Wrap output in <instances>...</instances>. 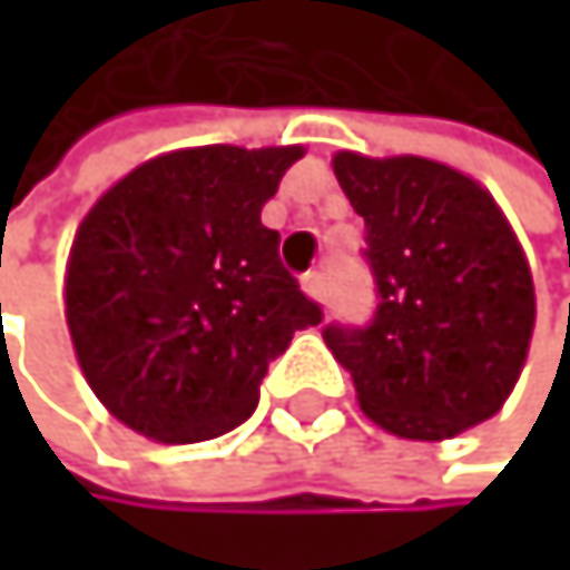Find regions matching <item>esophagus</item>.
Masks as SVG:
<instances>
[{
  "mask_svg": "<svg viewBox=\"0 0 570 570\" xmlns=\"http://www.w3.org/2000/svg\"><path fill=\"white\" fill-rule=\"evenodd\" d=\"M301 287H304V294L307 297H314V301H327V276L324 273H304L301 276Z\"/></svg>",
  "mask_w": 570,
  "mask_h": 570,
  "instance_id": "obj_1",
  "label": "esophagus"
}]
</instances>
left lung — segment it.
<instances>
[{"label": "left lung", "mask_w": 570, "mask_h": 570, "mask_svg": "<svg viewBox=\"0 0 570 570\" xmlns=\"http://www.w3.org/2000/svg\"><path fill=\"white\" fill-rule=\"evenodd\" d=\"M335 177L365 222L376 311L321 335L352 372L365 417L410 441L489 421L533 332L530 266L492 194L421 157L338 153Z\"/></svg>", "instance_id": "1"}]
</instances>
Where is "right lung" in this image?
<instances>
[{
  "label": "right lung",
  "instance_id": "obj_1",
  "mask_svg": "<svg viewBox=\"0 0 570 570\" xmlns=\"http://www.w3.org/2000/svg\"><path fill=\"white\" fill-rule=\"evenodd\" d=\"M301 146L177 149L88 212L68 263V327L95 396L132 431L212 441L253 417L259 383L324 311L259 222Z\"/></svg>",
  "mask_w": 570,
  "mask_h": 570
}]
</instances>
